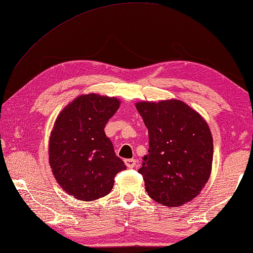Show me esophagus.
<instances>
[{"label": "esophagus", "mask_w": 253, "mask_h": 253, "mask_svg": "<svg viewBox=\"0 0 253 253\" xmlns=\"http://www.w3.org/2000/svg\"><path fill=\"white\" fill-rule=\"evenodd\" d=\"M125 164L126 166L129 168V169H131V168H135L136 164H137V161H136L135 159H127L125 160Z\"/></svg>", "instance_id": "1"}]
</instances>
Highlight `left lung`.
Instances as JSON below:
<instances>
[{
    "instance_id": "left-lung-1",
    "label": "left lung",
    "mask_w": 253,
    "mask_h": 253,
    "mask_svg": "<svg viewBox=\"0 0 253 253\" xmlns=\"http://www.w3.org/2000/svg\"><path fill=\"white\" fill-rule=\"evenodd\" d=\"M148 129V154L138 170L150 197L177 207L197 197L210 179L213 137L206 120L180 100L136 103Z\"/></svg>"
}]
</instances>
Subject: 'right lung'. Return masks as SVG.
I'll list each match as a JSON object with an SVG mask.
<instances>
[{
	"instance_id": "obj_1",
	"label": "right lung",
	"mask_w": 253,
	"mask_h": 253,
	"mask_svg": "<svg viewBox=\"0 0 253 253\" xmlns=\"http://www.w3.org/2000/svg\"><path fill=\"white\" fill-rule=\"evenodd\" d=\"M120 101L97 93L74 99L59 112L49 137V164L64 191L84 202L105 197L126 169L105 134Z\"/></svg>"
}]
</instances>
